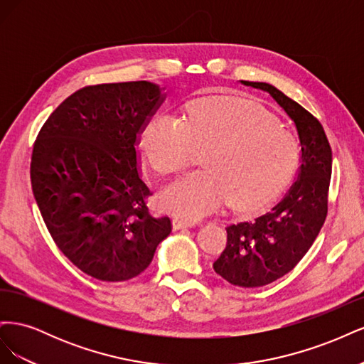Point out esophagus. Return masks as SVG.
I'll return each instance as SVG.
<instances>
[{"mask_svg":"<svg viewBox=\"0 0 364 364\" xmlns=\"http://www.w3.org/2000/svg\"><path fill=\"white\" fill-rule=\"evenodd\" d=\"M194 223L193 222H186V220L182 218H173V229L174 230H181L185 228H193Z\"/></svg>","mask_w":364,"mask_h":364,"instance_id":"34e87169","label":"esophagus"}]
</instances>
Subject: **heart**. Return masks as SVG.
<instances>
[{
    "label": "heart",
    "mask_w": 364,
    "mask_h": 364,
    "mask_svg": "<svg viewBox=\"0 0 364 364\" xmlns=\"http://www.w3.org/2000/svg\"><path fill=\"white\" fill-rule=\"evenodd\" d=\"M138 147L150 167L170 174L206 150L200 165L171 182L161 203L174 215L197 220L228 202L234 213L269 206L287 188L299 164L294 136L262 107L240 98H203L183 121L156 115L142 127Z\"/></svg>",
    "instance_id": "heart-1"
}]
</instances>
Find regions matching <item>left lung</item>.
Wrapping results in <instances>:
<instances>
[{
  "label": "left lung",
  "mask_w": 364,
  "mask_h": 364,
  "mask_svg": "<svg viewBox=\"0 0 364 364\" xmlns=\"http://www.w3.org/2000/svg\"><path fill=\"white\" fill-rule=\"evenodd\" d=\"M270 94L294 123L301 142L297 181L270 213L226 228L228 241L213 267L232 285L255 289L291 272L321 232L328 213L333 153L318 119L277 87L245 82Z\"/></svg>",
  "instance_id": "8db88e82"
}]
</instances>
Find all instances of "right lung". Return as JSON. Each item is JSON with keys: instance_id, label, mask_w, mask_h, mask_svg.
Returning a JSON list of instances; mask_svg holds the SVG:
<instances>
[{"instance_id": "1", "label": "right lung", "mask_w": 364, "mask_h": 364, "mask_svg": "<svg viewBox=\"0 0 364 364\" xmlns=\"http://www.w3.org/2000/svg\"><path fill=\"white\" fill-rule=\"evenodd\" d=\"M162 102V87L146 80L86 86L35 141L30 178L43 222L63 255L95 279L138 277L171 232L170 218L146 206L135 149Z\"/></svg>"}]
</instances>
